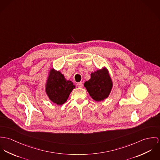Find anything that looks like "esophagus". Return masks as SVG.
Listing matches in <instances>:
<instances>
[{"label":"esophagus","mask_w":160,"mask_h":160,"mask_svg":"<svg viewBox=\"0 0 160 160\" xmlns=\"http://www.w3.org/2000/svg\"><path fill=\"white\" fill-rule=\"evenodd\" d=\"M77 87H79V88H82V87H83V83H82V82H78V83H77Z\"/></svg>","instance_id":"34e87169"}]
</instances>
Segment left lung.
<instances>
[{
  "instance_id": "left-lung-1",
  "label": "left lung",
  "mask_w": 160,
  "mask_h": 160,
  "mask_svg": "<svg viewBox=\"0 0 160 160\" xmlns=\"http://www.w3.org/2000/svg\"><path fill=\"white\" fill-rule=\"evenodd\" d=\"M84 86L90 96L99 102L106 99L113 88V82L106 67L91 73V78L85 82Z\"/></svg>"
}]
</instances>
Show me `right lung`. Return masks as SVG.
<instances>
[{"instance_id":"right-lung-1","label":"right lung","mask_w":160,"mask_h":160,"mask_svg":"<svg viewBox=\"0 0 160 160\" xmlns=\"http://www.w3.org/2000/svg\"><path fill=\"white\" fill-rule=\"evenodd\" d=\"M75 88L71 80H66L59 71L52 68L48 71L45 83V92L53 103L61 106L64 104L72 90Z\"/></svg>"}]
</instances>
